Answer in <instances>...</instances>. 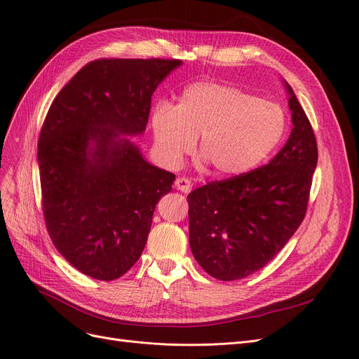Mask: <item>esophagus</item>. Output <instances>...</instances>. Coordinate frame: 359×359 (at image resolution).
Listing matches in <instances>:
<instances>
[{
	"instance_id": "obj_1",
	"label": "esophagus",
	"mask_w": 359,
	"mask_h": 359,
	"mask_svg": "<svg viewBox=\"0 0 359 359\" xmlns=\"http://www.w3.org/2000/svg\"><path fill=\"white\" fill-rule=\"evenodd\" d=\"M175 187H177V190H180L182 193H190L193 184H191V181L189 178H177Z\"/></svg>"
}]
</instances>
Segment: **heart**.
Masks as SVG:
<instances>
[{
    "label": "heart",
    "mask_w": 359,
    "mask_h": 359,
    "mask_svg": "<svg viewBox=\"0 0 359 359\" xmlns=\"http://www.w3.org/2000/svg\"><path fill=\"white\" fill-rule=\"evenodd\" d=\"M287 130V116L277 103L233 85L196 82L177 106L159 103L151 113L154 144L162 161L178 165L198 135L197 151L218 177H238L259 166Z\"/></svg>",
    "instance_id": "heart-1"
}]
</instances>
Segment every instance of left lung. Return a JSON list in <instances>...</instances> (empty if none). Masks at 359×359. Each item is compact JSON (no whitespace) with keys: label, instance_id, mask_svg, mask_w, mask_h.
Here are the masks:
<instances>
[{"label":"left lung","instance_id":"left-lung-1","mask_svg":"<svg viewBox=\"0 0 359 359\" xmlns=\"http://www.w3.org/2000/svg\"><path fill=\"white\" fill-rule=\"evenodd\" d=\"M284 85L293 128L274 159L187 196L190 248L213 278L233 281L259 271L305 218L318 161L317 140L292 87Z\"/></svg>","mask_w":359,"mask_h":359}]
</instances>
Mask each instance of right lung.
<instances>
[{"mask_svg":"<svg viewBox=\"0 0 359 359\" xmlns=\"http://www.w3.org/2000/svg\"><path fill=\"white\" fill-rule=\"evenodd\" d=\"M181 65L94 60L50 106L38 141L42 210L55 249L85 276L116 280L144 250L175 175L149 163L126 135L146 131L153 93Z\"/></svg>","mask_w":359,"mask_h":359,"instance_id":"right-lung-1","label":"right lung"}]
</instances>
